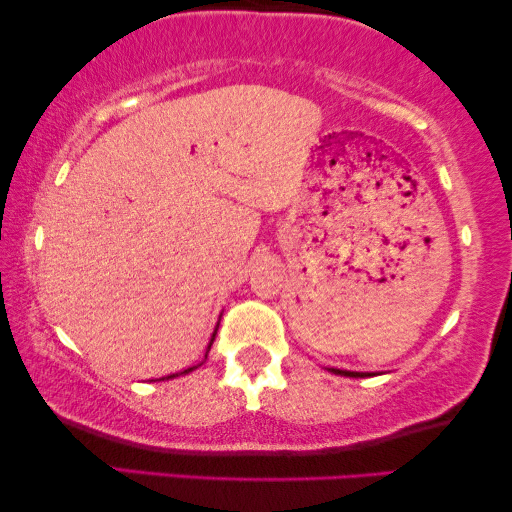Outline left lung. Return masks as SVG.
<instances>
[{
  "label": "left lung",
  "instance_id": "left-lung-1",
  "mask_svg": "<svg viewBox=\"0 0 512 512\" xmlns=\"http://www.w3.org/2000/svg\"><path fill=\"white\" fill-rule=\"evenodd\" d=\"M333 375H342V377H370L375 373H356V370H340V368H328Z\"/></svg>",
  "mask_w": 512,
  "mask_h": 512
}]
</instances>
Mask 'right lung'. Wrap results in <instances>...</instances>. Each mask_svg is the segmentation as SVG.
Instances as JSON below:
<instances>
[{
	"instance_id": "right-lung-1",
	"label": "right lung",
	"mask_w": 512,
	"mask_h": 512,
	"mask_svg": "<svg viewBox=\"0 0 512 512\" xmlns=\"http://www.w3.org/2000/svg\"><path fill=\"white\" fill-rule=\"evenodd\" d=\"M216 331H219V324H216V328H214V333H212V340H209V345H207V352H205V359H207V354H209V349H212V342H214V335H216ZM205 363V361H202ZM202 363H198V366H202ZM198 366H191V368H186V370H179V373H172V375H167V377H160V380H172V377H179V375H188V373H193L195 368Z\"/></svg>"
}]
</instances>
